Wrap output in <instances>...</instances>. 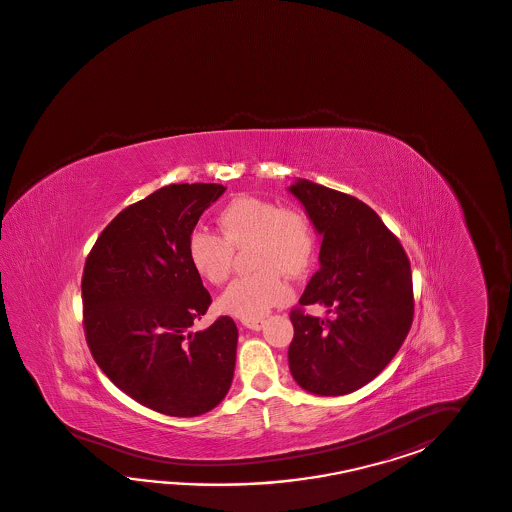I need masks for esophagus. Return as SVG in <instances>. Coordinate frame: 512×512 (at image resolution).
<instances>
[{
  "mask_svg": "<svg viewBox=\"0 0 512 512\" xmlns=\"http://www.w3.org/2000/svg\"><path fill=\"white\" fill-rule=\"evenodd\" d=\"M242 325H244L246 329H251V331H261L262 327H264V320H262V318H255V320H242Z\"/></svg>",
  "mask_w": 512,
  "mask_h": 512,
  "instance_id": "esophagus-1",
  "label": "esophagus"
}]
</instances>
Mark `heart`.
Instances as JSON below:
<instances>
[{
  "instance_id": "b5f03b06",
  "label": "heart",
  "mask_w": 512,
  "mask_h": 512,
  "mask_svg": "<svg viewBox=\"0 0 512 512\" xmlns=\"http://www.w3.org/2000/svg\"><path fill=\"white\" fill-rule=\"evenodd\" d=\"M218 225L222 238L205 227L188 233L187 257L196 274L211 285L224 283L233 266V250L246 244L248 264L255 270L225 288L218 309L240 320H255L290 300L292 288L283 274H305L316 253L309 218L275 201L242 194L225 203Z\"/></svg>"
}]
</instances>
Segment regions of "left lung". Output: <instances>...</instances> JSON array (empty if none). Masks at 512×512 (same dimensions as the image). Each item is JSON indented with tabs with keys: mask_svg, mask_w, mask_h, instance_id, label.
Returning <instances> with one entry per match:
<instances>
[{
	"mask_svg": "<svg viewBox=\"0 0 512 512\" xmlns=\"http://www.w3.org/2000/svg\"><path fill=\"white\" fill-rule=\"evenodd\" d=\"M322 237L320 270L290 312L288 366L303 390L344 396L381 374L412 325L411 264L398 238L361 200L298 179L288 187ZM322 304L325 321L302 311Z\"/></svg>",
	"mask_w": 512,
	"mask_h": 512,
	"instance_id": "1",
	"label": "left lung"
}]
</instances>
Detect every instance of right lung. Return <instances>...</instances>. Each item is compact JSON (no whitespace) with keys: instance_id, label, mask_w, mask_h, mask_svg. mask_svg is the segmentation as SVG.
<instances>
[{"instance_id":"obj_1","label":"right lung","mask_w":512,"mask_h":512,"mask_svg":"<svg viewBox=\"0 0 512 512\" xmlns=\"http://www.w3.org/2000/svg\"><path fill=\"white\" fill-rule=\"evenodd\" d=\"M224 192L216 183L155 190L101 231L85 262L83 325L94 361L129 398L168 416L211 411L235 374L229 316L190 331L211 294L188 262V233Z\"/></svg>"}]
</instances>
